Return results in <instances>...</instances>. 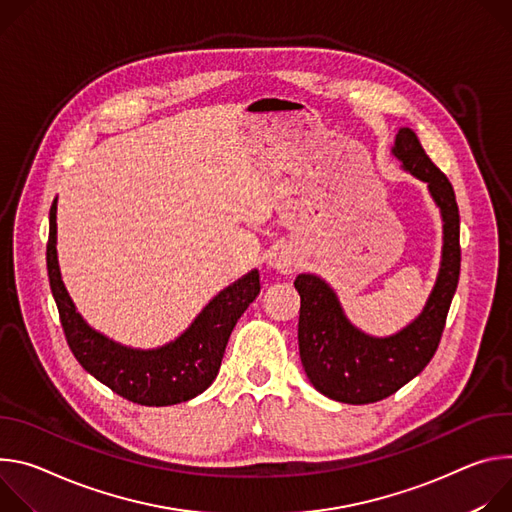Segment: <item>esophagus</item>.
Here are the masks:
<instances>
[{
    "label": "esophagus",
    "mask_w": 512,
    "mask_h": 512,
    "mask_svg": "<svg viewBox=\"0 0 512 512\" xmlns=\"http://www.w3.org/2000/svg\"><path fill=\"white\" fill-rule=\"evenodd\" d=\"M268 266L274 268V270L280 272V274H293V272L299 268V260H297V256H295L293 252H289V250H285V248H280V250H276V252L270 254Z\"/></svg>",
    "instance_id": "1"
}]
</instances>
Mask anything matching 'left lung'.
Instances as JSON below:
<instances>
[{"label":"left lung","mask_w":512,"mask_h":512,"mask_svg":"<svg viewBox=\"0 0 512 512\" xmlns=\"http://www.w3.org/2000/svg\"><path fill=\"white\" fill-rule=\"evenodd\" d=\"M392 152L411 175L429 185L443 215L441 270L419 319L392 337H368L346 319L335 293L321 278L299 274L295 280L301 295L299 352L303 368L321 394L348 405L386 399L431 362L460 280V209L449 179L431 162L409 128L396 136Z\"/></svg>","instance_id":"obj_1"}]
</instances>
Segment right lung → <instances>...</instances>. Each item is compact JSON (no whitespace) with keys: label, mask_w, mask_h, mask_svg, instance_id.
Returning <instances> with one entry per match:
<instances>
[{"label":"right lung","mask_w":512,"mask_h":512,"mask_svg":"<svg viewBox=\"0 0 512 512\" xmlns=\"http://www.w3.org/2000/svg\"><path fill=\"white\" fill-rule=\"evenodd\" d=\"M46 268L67 344L77 362L116 394L146 407L177 405L201 394L219 372L238 319L260 295V276L252 270L221 291L173 344L142 352L113 344L75 311L56 262V201L50 207Z\"/></svg>","instance_id":"right-lung-1"}]
</instances>
